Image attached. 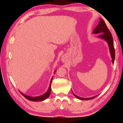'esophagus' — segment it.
Masks as SVG:
<instances>
[{
    "mask_svg": "<svg viewBox=\"0 0 123 123\" xmlns=\"http://www.w3.org/2000/svg\"><path fill=\"white\" fill-rule=\"evenodd\" d=\"M66 60H67V58H66V55H63L61 57V60H62V62H65V61H66Z\"/></svg>",
    "mask_w": 123,
    "mask_h": 123,
    "instance_id": "esophagus-1",
    "label": "esophagus"
}]
</instances>
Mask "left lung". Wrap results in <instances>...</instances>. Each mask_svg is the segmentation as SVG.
I'll return each mask as SVG.
<instances>
[{"label": "left lung", "instance_id": "8db88e82", "mask_svg": "<svg viewBox=\"0 0 123 123\" xmlns=\"http://www.w3.org/2000/svg\"><path fill=\"white\" fill-rule=\"evenodd\" d=\"M93 34H100L98 36V37L99 38H101L105 40L107 43L108 45H109L110 52L111 54V56L112 57V63H114V59H115V50L114 48V44H113V38L112 37V34L111 32L110 31L107 27L106 25L105 22L101 18H100V21L99 24L96 26V28L94 29L93 32ZM74 96L77 99L82 100H90L94 99V98L97 97V95L91 98H81L77 96L74 93H73Z\"/></svg>", "mask_w": 123, "mask_h": 123}]
</instances>
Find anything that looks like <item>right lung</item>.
<instances>
[{"mask_svg": "<svg viewBox=\"0 0 123 123\" xmlns=\"http://www.w3.org/2000/svg\"><path fill=\"white\" fill-rule=\"evenodd\" d=\"M55 72H56V70H55ZM53 77L51 79L50 83V85H49V87L48 89V91L44 93V94H43L42 95H39V96H37V97H31V96H29V95H27L23 94V93H22L21 92H20L25 98L28 99L29 100L32 101H38L44 100L47 99L50 96V92H51V84L52 81H53Z\"/></svg>", "mask_w": 123, "mask_h": 123, "instance_id": "add662e5", "label": "right lung"}]
</instances>
